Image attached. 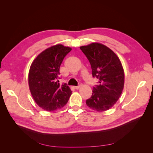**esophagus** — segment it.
I'll list each match as a JSON object with an SVG mask.
<instances>
[{
    "instance_id": "1",
    "label": "esophagus",
    "mask_w": 153,
    "mask_h": 153,
    "mask_svg": "<svg viewBox=\"0 0 153 153\" xmlns=\"http://www.w3.org/2000/svg\"><path fill=\"white\" fill-rule=\"evenodd\" d=\"M81 86H82V84H81V83H79V84H78V85L74 86L73 88H74V89H78Z\"/></svg>"
}]
</instances>
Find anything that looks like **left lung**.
<instances>
[{
	"label": "left lung",
	"instance_id": "obj_1",
	"mask_svg": "<svg viewBox=\"0 0 153 153\" xmlns=\"http://www.w3.org/2000/svg\"><path fill=\"white\" fill-rule=\"evenodd\" d=\"M80 48L91 64L92 76L98 80L86 104L98 112L108 110L123 90L124 74L121 61L112 50L102 44L94 43Z\"/></svg>",
	"mask_w": 153,
	"mask_h": 153
}]
</instances>
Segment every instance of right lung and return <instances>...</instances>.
<instances>
[{
	"label": "right lung",
	"mask_w": 153,
	"mask_h": 153,
	"mask_svg": "<svg viewBox=\"0 0 153 153\" xmlns=\"http://www.w3.org/2000/svg\"><path fill=\"white\" fill-rule=\"evenodd\" d=\"M71 48L57 45L44 50L32 63L29 85L35 102L45 110L53 111L65 105L71 94L66 84H59V69Z\"/></svg>",
	"instance_id": "add662e5"
}]
</instances>
